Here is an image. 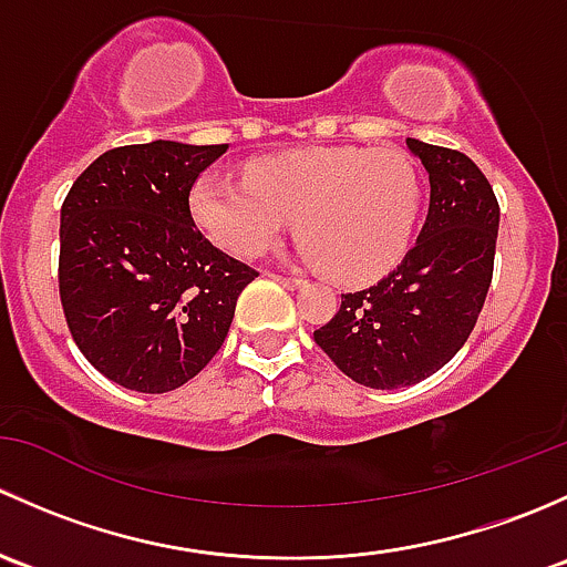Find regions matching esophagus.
I'll return each mask as SVG.
<instances>
[{"instance_id": "34e87169", "label": "esophagus", "mask_w": 567, "mask_h": 567, "mask_svg": "<svg viewBox=\"0 0 567 567\" xmlns=\"http://www.w3.org/2000/svg\"><path fill=\"white\" fill-rule=\"evenodd\" d=\"M271 279H277L279 285H285V288H301L305 285V279L301 277H285V274H268Z\"/></svg>"}]
</instances>
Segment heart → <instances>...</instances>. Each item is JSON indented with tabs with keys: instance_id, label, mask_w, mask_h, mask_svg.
<instances>
[{
	"instance_id": "obj_1",
	"label": "heart",
	"mask_w": 567,
	"mask_h": 567,
	"mask_svg": "<svg viewBox=\"0 0 567 567\" xmlns=\"http://www.w3.org/2000/svg\"><path fill=\"white\" fill-rule=\"evenodd\" d=\"M188 205L199 230L238 257L262 255L299 216L318 266L340 282H370L414 241L422 181L394 147H312L262 158L249 177L205 169Z\"/></svg>"
}]
</instances>
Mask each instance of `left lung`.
I'll list each match as a JSON object with an SVG mask.
<instances>
[{
    "label": "left lung",
    "instance_id": "obj_1",
    "mask_svg": "<svg viewBox=\"0 0 567 567\" xmlns=\"http://www.w3.org/2000/svg\"><path fill=\"white\" fill-rule=\"evenodd\" d=\"M427 169L425 227L394 271L342 293L316 331L320 351L357 384L400 390L442 370L472 334L494 277L499 203L461 151L405 140Z\"/></svg>",
    "mask_w": 567,
    "mask_h": 567
}]
</instances>
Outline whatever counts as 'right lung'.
<instances>
[{
	"instance_id": "add662e5",
	"label": "right lung",
	"mask_w": 567,
	"mask_h": 567,
	"mask_svg": "<svg viewBox=\"0 0 567 567\" xmlns=\"http://www.w3.org/2000/svg\"><path fill=\"white\" fill-rule=\"evenodd\" d=\"M227 145L112 147L60 210V301L73 342L109 381L162 394L225 342L255 268L194 225L188 194Z\"/></svg>"
}]
</instances>
